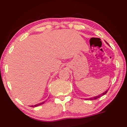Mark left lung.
Segmentation results:
<instances>
[{
	"mask_svg": "<svg viewBox=\"0 0 127 127\" xmlns=\"http://www.w3.org/2000/svg\"><path fill=\"white\" fill-rule=\"evenodd\" d=\"M106 43H107V42H106ZM107 44H108V43H107ZM108 90H107L106 91H105V92H103V93L100 94V95H97V96L93 97H90V98H89V99H86V100H96L97 99H98V98H99V97H102V96H103V95H105V94H106L107 92H108Z\"/></svg>",
	"mask_w": 127,
	"mask_h": 127,
	"instance_id": "8db88e82",
	"label": "left lung"
}]
</instances>
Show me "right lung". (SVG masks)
<instances>
[{"instance_id": "1", "label": "right lung", "mask_w": 127, "mask_h": 127, "mask_svg": "<svg viewBox=\"0 0 127 127\" xmlns=\"http://www.w3.org/2000/svg\"><path fill=\"white\" fill-rule=\"evenodd\" d=\"M45 102H46V101H44V102L36 104V105H31V106H31V107H37V106H38L41 105H43V104H44V103H45Z\"/></svg>"}]
</instances>
